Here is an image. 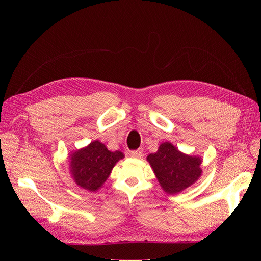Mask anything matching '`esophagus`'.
Instances as JSON below:
<instances>
[{
  "instance_id": "esophagus-1",
  "label": "esophagus",
  "mask_w": 261,
  "mask_h": 261,
  "mask_svg": "<svg viewBox=\"0 0 261 261\" xmlns=\"http://www.w3.org/2000/svg\"><path fill=\"white\" fill-rule=\"evenodd\" d=\"M130 155L133 158H135V159H140L141 156H143V150L138 149V150H134V151L130 152Z\"/></svg>"
}]
</instances>
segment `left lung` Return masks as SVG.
<instances>
[{
  "instance_id": "obj_1",
  "label": "left lung",
  "mask_w": 261,
  "mask_h": 261,
  "mask_svg": "<svg viewBox=\"0 0 261 261\" xmlns=\"http://www.w3.org/2000/svg\"><path fill=\"white\" fill-rule=\"evenodd\" d=\"M147 161L161 188L170 195L191 187L202 174L201 156L181 152L170 141L162 143L156 152L147 156Z\"/></svg>"
}]
</instances>
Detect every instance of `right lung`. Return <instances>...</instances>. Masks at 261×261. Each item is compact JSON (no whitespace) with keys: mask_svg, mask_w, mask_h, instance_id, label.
<instances>
[{"mask_svg":"<svg viewBox=\"0 0 261 261\" xmlns=\"http://www.w3.org/2000/svg\"><path fill=\"white\" fill-rule=\"evenodd\" d=\"M121 151H110L105 144L93 140L69 153V174L75 184L88 192H97L106 183L114 165L124 159Z\"/></svg>","mask_w":261,"mask_h":261,"instance_id":"add662e5","label":"right lung"}]
</instances>
